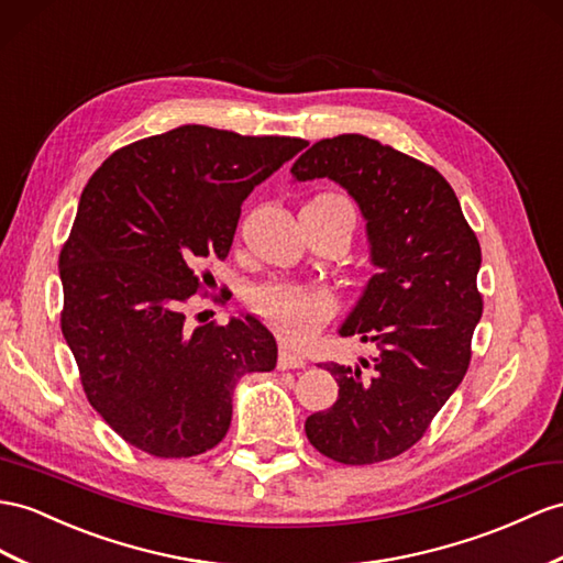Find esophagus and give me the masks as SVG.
Returning a JSON list of instances; mask_svg holds the SVG:
<instances>
[{
	"label": "esophagus",
	"instance_id": "1",
	"mask_svg": "<svg viewBox=\"0 0 563 563\" xmlns=\"http://www.w3.org/2000/svg\"><path fill=\"white\" fill-rule=\"evenodd\" d=\"M278 366L280 368H305L307 358L285 344V347H280V354H278Z\"/></svg>",
	"mask_w": 563,
	"mask_h": 563
}]
</instances>
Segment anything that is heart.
Here are the masks:
<instances>
[{"mask_svg": "<svg viewBox=\"0 0 563 563\" xmlns=\"http://www.w3.org/2000/svg\"><path fill=\"white\" fill-rule=\"evenodd\" d=\"M252 305L290 340H307L338 311V301L330 292L278 280L258 285L252 292Z\"/></svg>", "mask_w": 563, "mask_h": 563, "instance_id": "b5f03b06", "label": "heart"}]
</instances>
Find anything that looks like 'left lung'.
<instances>
[{
    "label": "left lung",
    "instance_id": "1",
    "mask_svg": "<svg viewBox=\"0 0 563 563\" xmlns=\"http://www.w3.org/2000/svg\"><path fill=\"white\" fill-rule=\"evenodd\" d=\"M295 180L330 178L362 209L378 268L340 335L378 347L356 366L323 364L340 385L328 411L311 413L309 442L340 464L405 454L464 380L483 316L481 242L440 173L366 135L311 144Z\"/></svg>",
    "mask_w": 563,
    "mask_h": 563
}]
</instances>
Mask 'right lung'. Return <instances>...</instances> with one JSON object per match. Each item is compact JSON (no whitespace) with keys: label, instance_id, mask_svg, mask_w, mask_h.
Wrapping results in <instances>:
<instances>
[{"label":"right lung","instance_id":"add662e5","mask_svg":"<svg viewBox=\"0 0 563 563\" xmlns=\"http://www.w3.org/2000/svg\"><path fill=\"white\" fill-rule=\"evenodd\" d=\"M307 144L180 125L125 144L85 185L59 256L62 333L88 401L128 444L205 454L225 438L238 380L276 368L254 316L190 328L183 307L207 283L197 266L228 256L242 201Z\"/></svg>","mask_w":563,"mask_h":563}]
</instances>
